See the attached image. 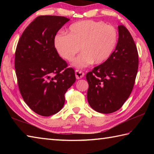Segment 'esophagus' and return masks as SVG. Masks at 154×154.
Listing matches in <instances>:
<instances>
[{
	"label": "esophagus",
	"mask_w": 154,
	"mask_h": 154,
	"mask_svg": "<svg viewBox=\"0 0 154 154\" xmlns=\"http://www.w3.org/2000/svg\"><path fill=\"white\" fill-rule=\"evenodd\" d=\"M84 72H83L82 71H79V70H76L75 71V77L77 79H82V78L84 76Z\"/></svg>",
	"instance_id": "esophagus-1"
}]
</instances>
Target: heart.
Segmentation results:
<instances>
[{
	"label": "heart",
	"mask_w": 154,
	"mask_h": 154,
	"mask_svg": "<svg viewBox=\"0 0 154 154\" xmlns=\"http://www.w3.org/2000/svg\"><path fill=\"white\" fill-rule=\"evenodd\" d=\"M118 39V31L113 26L103 22L83 20L70 26L68 34L56 35L54 47L59 55L68 61L73 59L81 49L82 53L74 60L72 65L82 69L93 62L101 64L108 60Z\"/></svg>",
	"instance_id": "obj_1"
}]
</instances>
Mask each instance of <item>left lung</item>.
Returning a JSON list of instances; mask_svg holds the SVG:
<instances>
[{
    "mask_svg": "<svg viewBox=\"0 0 154 154\" xmlns=\"http://www.w3.org/2000/svg\"><path fill=\"white\" fill-rule=\"evenodd\" d=\"M116 48L105 62L88 72L87 98L94 110L111 113L120 109L133 89L139 55L133 38L123 25L118 26Z\"/></svg>",
    "mask_w": 154,
    "mask_h": 154,
    "instance_id": "obj_1",
    "label": "left lung"
}]
</instances>
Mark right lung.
Returning <instances> with one entry per match:
<instances>
[{"mask_svg": "<svg viewBox=\"0 0 154 154\" xmlns=\"http://www.w3.org/2000/svg\"><path fill=\"white\" fill-rule=\"evenodd\" d=\"M69 20L41 15L28 26L18 41L15 54L18 87L25 103L40 116L60 111L65 93L76 80L74 69L67 68L54 47L57 32Z\"/></svg>", "mask_w": 154, "mask_h": 154, "instance_id": "right-lung-1", "label": "right lung"}]
</instances>
